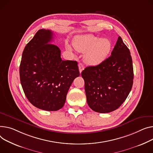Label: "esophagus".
<instances>
[{"instance_id": "obj_1", "label": "esophagus", "mask_w": 153, "mask_h": 153, "mask_svg": "<svg viewBox=\"0 0 153 153\" xmlns=\"http://www.w3.org/2000/svg\"><path fill=\"white\" fill-rule=\"evenodd\" d=\"M78 66H79V72H80V73H82V71L84 69V65L82 63H79L78 65Z\"/></svg>"}]
</instances>
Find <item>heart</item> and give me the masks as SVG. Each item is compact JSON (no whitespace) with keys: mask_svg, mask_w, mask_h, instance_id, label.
Masks as SVG:
<instances>
[{"mask_svg":"<svg viewBox=\"0 0 153 153\" xmlns=\"http://www.w3.org/2000/svg\"><path fill=\"white\" fill-rule=\"evenodd\" d=\"M73 46L78 52H84V59L87 65L95 66L106 59L111 50L112 44L108 39L85 34L77 36L73 41ZM66 48L72 50L68 44Z\"/></svg>","mask_w":153,"mask_h":153,"instance_id":"heart-1","label":"heart"}]
</instances>
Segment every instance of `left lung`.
Instances as JSON below:
<instances>
[{
	"mask_svg": "<svg viewBox=\"0 0 153 153\" xmlns=\"http://www.w3.org/2000/svg\"><path fill=\"white\" fill-rule=\"evenodd\" d=\"M88 106L100 113L119 108L131 91L134 69L130 50L119 36L111 55L81 73Z\"/></svg>",
	"mask_w": 153,
	"mask_h": 153,
	"instance_id": "obj_1",
	"label": "left lung"
}]
</instances>
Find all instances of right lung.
<instances>
[{
    "instance_id": "add662e5",
    "label": "right lung",
    "mask_w": 153,
    "mask_h": 153,
    "mask_svg": "<svg viewBox=\"0 0 153 153\" xmlns=\"http://www.w3.org/2000/svg\"><path fill=\"white\" fill-rule=\"evenodd\" d=\"M53 33L40 29L26 45L19 66L20 82L29 102L45 111L64 106L69 88L80 73L76 61L61 58L60 49L52 44Z\"/></svg>"
}]
</instances>
